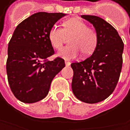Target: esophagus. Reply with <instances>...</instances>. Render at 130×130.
<instances>
[{
  "instance_id": "1",
  "label": "esophagus",
  "mask_w": 130,
  "mask_h": 130,
  "mask_svg": "<svg viewBox=\"0 0 130 130\" xmlns=\"http://www.w3.org/2000/svg\"><path fill=\"white\" fill-rule=\"evenodd\" d=\"M70 62L69 61H66V66H70Z\"/></svg>"
}]
</instances>
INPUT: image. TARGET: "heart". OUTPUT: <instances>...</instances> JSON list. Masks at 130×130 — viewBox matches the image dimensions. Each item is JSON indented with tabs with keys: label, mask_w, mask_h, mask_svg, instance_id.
<instances>
[{
	"label": "heart",
	"mask_w": 130,
	"mask_h": 130,
	"mask_svg": "<svg viewBox=\"0 0 130 130\" xmlns=\"http://www.w3.org/2000/svg\"><path fill=\"white\" fill-rule=\"evenodd\" d=\"M69 38V45L62 48L58 55L64 59H72L82 53L89 56L95 51L98 43L97 31L78 18H72L62 22V29L52 26L48 32V40L53 48L59 50Z\"/></svg>",
	"instance_id": "heart-1"
}]
</instances>
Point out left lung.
<instances>
[{
    "label": "left lung",
    "instance_id": "obj_1",
    "mask_svg": "<svg viewBox=\"0 0 130 130\" xmlns=\"http://www.w3.org/2000/svg\"><path fill=\"white\" fill-rule=\"evenodd\" d=\"M81 17L93 24L98 43L90 57L71 64L72 89L79 101L94 104L108 98L116 87L122 66L124 43L117 30L105 20L95 15Z\"/></svg>",
    "mask_w": 130,
    "mask_h": 130
}]
</instances>
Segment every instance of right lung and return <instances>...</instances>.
I'll return each instance as SVG.
<instances>
[{
  "label": "right lung",
  "mask_w": 130,
  "mask_h": 130,
  "mask_svg": "<svg viewBox=\"0 0 130 130\" xmlns=\"http://www.w3.org/2000/svg\"><path fill=\"white\" fill-rule=\"evenodd\" d=\"M63 13L37 12L19 23L8 43L6 69L10 88L18 100L34 103L45 98L54 77L66 66L48 40L50 29Z\"/></svg>",
  "instance_id": "right-lung-1"
}]
</instances>
